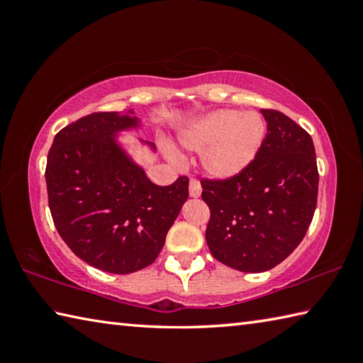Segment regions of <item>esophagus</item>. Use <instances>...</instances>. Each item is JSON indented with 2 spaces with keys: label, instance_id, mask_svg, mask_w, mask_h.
<instances>
[{
  "label": "esophagus",
  "instance_id": "obj_1",
  "mask_svg": "<svg viewBox=\"0 0 363 363\" xmlns=\"http://www.w3.org/2000/svg\"><path fill=\"white\" fill-rule=\"evenodd\" d=\"M189 195L192 196V199H199V196L201 195V186H200L199 181L190 179V182H189Z\"/></svg>",
  "mask_w": 363,
  "mask_h": 363
}]
</instances>
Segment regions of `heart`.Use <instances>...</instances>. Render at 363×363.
Instances as JSON below:
<instances>
[{
	"mask_svg": "<svg viewBox=\"0 0 363 363\" xmlns=\"http://www.w3.org/2000/svg\"><path fill=\"white\" fill-rule=\"evenodd\" d=\"M182 147L201 152V167L213 179L227 181L247 169L266 139V123L256 112L223 108L189 123L177 134ZM169 157L177 158L174 150Z\"/></svg>",
	"mask_w": 363,
	"mask_h": 363,
	"instance_id": "1",
	"label": "heart"
}]
</instances>
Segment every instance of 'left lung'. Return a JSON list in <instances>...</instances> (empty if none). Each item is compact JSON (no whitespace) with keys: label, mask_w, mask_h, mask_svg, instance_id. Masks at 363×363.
I'll list each match as a JSON object with an SVG mask.
<instances>
[{"label":"left lung","mask_w":363,"mask_h":363,"mask_svg":"<svg viewBox=\"0 0 363 363\" xmlns=\"http://www.w3.org/2000/svg\"><path fill=\"white\" fill-rule=\"evenodd\" d=\"M267 134L255 162L227 181H203L210 206L206 243L219 262L264 272L290 256L314 216L318 173L314 143L277 110H261Z\"/></svg>","instance_id":"obj_1"}]
</instances>
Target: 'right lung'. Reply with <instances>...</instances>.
<instances>
[{"label": "right lung", "instance_id": "add662e5", "mask_svg": "<svg viewBox=\"0 0 363 363\" xmlns=\"http://www.w3.org/2000/svg\"><path fill=\"white\" fill-rule=\"evenodd\" d=\"M143 128L134 110L91 113L59 131L48 153L49 210L59 235L104 272L131 274L155 261L189 199L187 177L155 186L121 143L123 133Z\"/></svg>", "mask_w": 363, "mask_h": 363}]
</instances>
